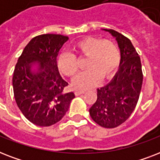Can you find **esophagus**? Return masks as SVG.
Here are the masks:
<instances>
[{
  "instance_id": "obj_1",
  "label": "esophagus",
  "mask_w": 160,
  "mask_h": 160,
  "mask_svg": "<svg viewBox=\"0 0 160 160\" xmlns=\"http://www.w3.org/2000/svg\"><path fill=\"white\" fill-rule=\"evenodd\" d=\"M85 90H76L75 91V95H82V94H85Z\"/></svg>"
}]
</instances>
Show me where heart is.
Masks as SVG:
<instances>
[{"label":"heart","instance_id":"b5f03b06","mask_svg":"<svg viewBox=\"0 0 160 160\" xmlns=\"http://www.w3.org/2000/svg\"><path fill=\"white\" fill-rule=\"evenodd\" d=\"M74 50L80 55L88 57L85 72L78 75L73 80L76 89H88L100 83L102 77L113 75L120 62V51L114 41L85 37L75 44ZM58 68L63 75L71 77L77 73L78 65L74 55L64 52L58 58Z\"/></svg>","mask_w":160,"mask_h":160}]
</instances>
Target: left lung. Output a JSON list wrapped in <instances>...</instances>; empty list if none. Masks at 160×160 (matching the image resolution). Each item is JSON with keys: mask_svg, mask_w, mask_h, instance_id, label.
Returning <instances> with one entry per match:
<instances>
[{"mask_svg": "<svg viewBox=\"0 0 160 160\" xmlns=\"http://www.w3.org/2000/svg\"><path fill=\"white\" fill-rule=\"evenodd\" d=\"M115 38L119 51V70L106 85L97 89V100L90 109L92 119L105 128H115L136 106L143 83L141 61L130 40L111 29H102Z\"/></svg>", "mask_w": 160, "mask_h": 160, "instance_id": "8db88e82", "label": "left lung"}]
</instances>
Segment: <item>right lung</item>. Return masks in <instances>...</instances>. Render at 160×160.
<instances>
[{
    "label": "right lung",
    "instance_id": "1",
    "mask_svg": "<svg viewBox=\"0 0 160 160\" xmlns=\"http://www.w3.org/2000/svg\"><path fill=\"white\" fill-rule=\"evenodd\" d=\"M68 36L45 34L34 37L25 47L14 70L15 100L24 116L38 126H51L68 111L73 92L59 73L57 56Z\"/></svg>",
    "mask_w": 160,
    "mask_h": 160
}]
</instances>
